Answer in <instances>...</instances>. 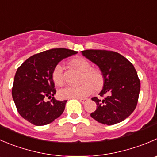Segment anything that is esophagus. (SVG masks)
<instances>
[{
    "instance_id": "esophagus-1",
    "label": "esophagus",
    "mask_w": 157,
    "mask_h": 157,
    "mask_svg": "<svg viewBox=\"0 0 157 157\" xmlns=\"http://www.w3.org/2000/svg\"><path fill=\"white\" fill-rule=\"evenodd\" d=\"M78 100H80V101L82 103H85L86 101H88V99L87 98H79Z\"/></svg>"
}]
</instances>
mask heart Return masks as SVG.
I'll list each match as a JSON object with an SVG mask.
<instances>
[{
  "instance_id": "heart-1",
  "label": "heart",
  "mask_w": 157,
  "mask_h": 157,
  "mask_svg": "<svg viewBox=\"0 0 157 157\" xmlns=\"http://www.w3.org/2000/svg\"><path fill=\"white\" fill-rule=\"evenodd\" d=\"M71 65L80 71V83L78 86H67L59 90V96L62 99L82 98L90 95L93 88L95 90L101 89L104 82L103 73L97 68L91 67L87 60L83 57H76L71 60ZM52 78L55 84L60 86L63 83V67L62 63H57L52 72Z\"/></svg>"
}]
</instances>
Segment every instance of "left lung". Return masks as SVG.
I'll return each instance as SVG.
<instances>
[{
    "label": "left lung",
    "instance_id": "left-lung-1",
    "mask_svg": "<svg viewBox=\"0 0 157 157\" xmlns=\"http://www.w3.org/2000/svg\"><path fill=\"white\" fill-rule=\"evenodd\" d=\"M82 54L100 67L104 78L100 93L103 99L92 98L97 103V109L91 117L106 125L127 119L136 108L140 90V80L133 65L114 51L86 50Z\"/></svg>",
    "mask_w": 157,
    "mask_h": 157
}]
</instances>
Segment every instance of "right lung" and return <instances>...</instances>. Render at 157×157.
<instances>
[{"label": "right lung", "mask_w": 157, "mask_h": 157, "mask_svg": "<svg viewBox=\"0 0 157 157\" xmlns=\"http://www.w3.org/2000/svg\"><path fill=\"white\" fill-rule=\"evenodd\" d=\"M77 54L66 48L48 50L29 57L18 67L13 80L12 97L20 115L36 126H44L58 118L67 100L52 99L56 94L52 72L54 67L66 57Z\"/></svg>", "instance_id": "add662e5"}]
</instances>
